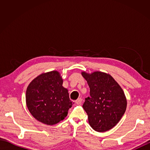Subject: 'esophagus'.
<instances>
[{
  "label": "esophagus",
  "mask_w": 150,
  "mask_h": 150,
  "mask_svg": "<svg viewBox=\"0 0 150 150\" xmlns=\"http://www.w3.org/2000/svg\"><path fill=\"white\" fill-rule=\"evenodd\" d=\"M82 100V99L81 98H79L77 100H75V103L77 104H81Z\"/></svg>",
  "instance_id": "esophagus-1"
}]
</instances>
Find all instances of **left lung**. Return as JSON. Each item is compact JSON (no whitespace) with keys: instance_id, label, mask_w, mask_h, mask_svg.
<instances>
[{"instance_id":"1","label":"left lung","mask_w":150,"mask_h":150,"mask_svg":"<svg viewBox=\"0 0 150 150\" xmlns=\"http://www.w3.org/2000/svg\"><path fill=\"white\" fill-rule=\"evenodd\" d=\"M82 75L90 87V97L85 98L82 108L90 126L98 132L113 128L126 110L127 100L122 89L109 74L95 71Z\"/></svg>"}]
</instances>
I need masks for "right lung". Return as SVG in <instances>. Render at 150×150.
I'll use <instances>...</instances> for the list:
<instances>
[{
	"label": "right lung",
	"instance_id": "obj_1",
	"mask_svg": "<svg viewBox=\"0 0 150 150\" xmlns=\"http://www.w3.org/2000/svg\"><path fill=\"white\" fill-rule=\"evenodd\" d=\"M59 72L42 73L30 82L26 90L27 107L33 117L47 125L62 120L74 103L69 99L68 91L62 86Z\"/></svg>",
	"mask_w": 150,
	"mask_h": 150
}]
</instances>
